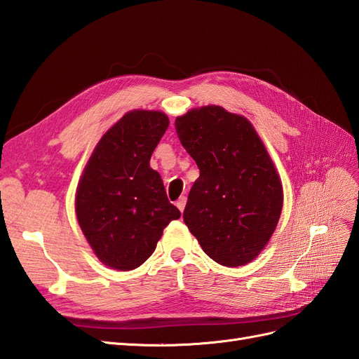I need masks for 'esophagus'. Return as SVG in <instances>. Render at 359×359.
Segmentation results:
<instances>
[{"label": "esophagus", "instance_id": "obj_1", "mask_svg": "<svg viewBox=\"0 0 359 359\" xmlns=\"http://www.w3.org/2000/svg\"><path fill=\"white\" fill-rule=\"evenodd\" d=\"M186 203H187V198L186 196H181L178 201H177V206H178V210L182 212L184 211V208H186Z\"/></svg>", "mask_w": 359, "mask_h": 359}]
</instances>
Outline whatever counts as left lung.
<instances>
[{
	"instance_id": "left-lung-1",
	"label": "left lung",
	"mask_w": 359,
	"mask_h": 359,
	"mask_svg": "<svg viewBox=\"0 0 359 359\" xmlns=\"http://www.w3.org/2000/svg\"><path fill=\"white\" fill-rule=\"evenodd\" d=\"M182 147L201 170L184 223L203 252L223 266H243L273 236L283 187L253 124L222 106H202L175 119Z\"/></svg>"
}]
</instances>
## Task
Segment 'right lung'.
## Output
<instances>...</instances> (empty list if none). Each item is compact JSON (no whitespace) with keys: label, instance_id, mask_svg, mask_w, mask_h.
<instances>
[{"label":"right lung","instance_id":"1","mask_svg":"<svg viewBox=\"0 0 359 359\" xmlns=\"http://www.w3.org/2000/svg\"><path fill=\"white\" fill-rule=\"evenodd\" d=\"M169 118L160 111L127 112L102 136L78 184V223L102 262L118 271L142 265L163 229L181 217L160 173L149 168Z\"/></svg>","mask_w":359,"mask_h":359}]
</instances>
